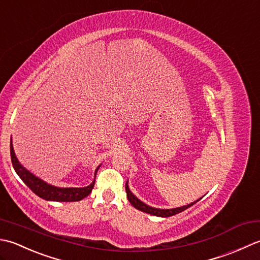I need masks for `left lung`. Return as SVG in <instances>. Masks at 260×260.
I'll list each match as a JSON object with an SVG mask.
<instances>
[{"instance_id":"obj_1","label":"left lung","mask_w":260,"mask_h":260,"mask_svg":"<svg viewBox=\"0 0 260 260\" xmlns=\"http://www.w3.org/2000/svg\"><path fill=\"white\" fill-rule=\"evenodd\" d=\"M125 192H126V197H128V200L129 202L131 203V205H134L135 208L137 210L139 211H142V212H146V213H149V214H152V215H156V216H161V218H168V216H172V215H175L177 213H181V212H183L184 210L188 209L189 206H192L193 204H195L197 202H199L200 200H197L194 201L193 203L190 204H187V205H184V206H181V208H176V209H156V208H151V206L145 204L144 202H141V201L139 199H137L134 194H132V192L130 190L129 186H128V182L125 183ZM202 199V198H201Z\"/></svg>"}]
</instances>
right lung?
Returning <instances> with one entry per match:
<instances>
[{"mask_svg":"<svg viewBox=\"0 0 260 260\" xmlns=\"http://www.w3.org/2000/svg\"><path fill=\"white\" fill-rule=\"evenodd\" d=\"M10 152H11V160L15 173L19 175L26 186L41 199L47 201H56V202H76V201H81L84 198H86L92 192L95 184V178L86 187H57L35 176L32 173H30L28 169H25L21 165L13 150L12 139L11 144H10ZM99 167L95 171V176H96Z\"/></svg>","mask_w":260,"mask_h":260,"instance_id":"1","label":"right lung"}]
</instances>
